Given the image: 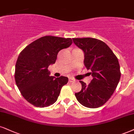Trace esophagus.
Listing matches in <instances>:
<instances>
[{"label":"esophagus","instance_id":"esophagus-1","mask_svg":"<svg viewBox=\"0 0 134 134\" xmlns=\"http://www.w3.org/2000/svg\"><path fill=\"white\" fill-rule=\"evenodd\" d=\"M69 81H70V82H72L75 81V80H74L73 78H72V77H70V78H69Z\"/></svg>","mask_w":134,"mask_h":134}]
</instances>
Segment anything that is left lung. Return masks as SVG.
<instances>
[{
  "label": "left lung",
  "instance_id": "obj_1",
  "mask_svg": "<svg viewBox=\"0 0 134 134\" xmlns=\"http://www.w3.org/2000/svg\"><path fill=\"white\" fill-rule=\"evenodd\" d=\"M85 53L84 64L93 79L86 85L80 81L81 91L75 93L77 101L89 108L102 106L113 95L120 78L118 58L104 42L93 38H72Z\"/></svg>",
  "mask_w": 134,
  "mask_h": 134
}]
</instances>
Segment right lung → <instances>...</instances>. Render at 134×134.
<instances>
[{
	"instance_id": "obj_1",
	"label": "right lung",
	"mask_w": 134,
	"mask_h": 134,
	"mask_svg": "<svg viewBox=\"0 0 134 134\" xmlns=\"http://www.w3.org/2000/svg\"><path fill=\"white\" fill-rule=\"evenodd\" d=\"M72 43L70 38L44 36L20 52L15 64V80L21 95L31 104L48 107L57 100L68 78L49 76L48 68L55 63L59 51L69 47Z\"/></svg>"
}]
</instances>
